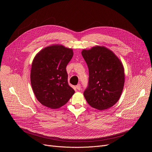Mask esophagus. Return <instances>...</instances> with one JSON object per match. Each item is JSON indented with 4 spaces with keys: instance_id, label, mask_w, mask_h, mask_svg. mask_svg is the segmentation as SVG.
Segmentation results:
<instances>
[{
    "instance_id": "1",
    "label": "esophagus",
    "mask_w": 152,
    "mask_h": 152,
    "mask_svg": "<svg viewBox=\"0 0 152 152\" xmlns=\"http://www.w3.org/2000/svg\"><path fill=\"white\" fill-rule=\"evenodd\" d=\"M76 88L77 90H80L81 89V86H80V84H77L76 85Z\"/></svg>"
}]
</instances>
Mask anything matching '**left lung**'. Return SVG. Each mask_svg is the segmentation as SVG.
<instances>
[{
  "label": "left lung",
  "instance_id": "1",
  "mask_svg": "<svg viewBox=\"0 0 152 152\" xmlns=\"http://www.w3.org/2000/svg\"><path fill=\"white\" fill-rule=\"evenodd\" d=\"M82 55L89 70V80L83 96L97 110L108 109L119 100L124 83L121 62L110 49L96 46L83 50Z\"/></svg>",
  "mask_w": 152,
  "mask_h": 152
}]
</instances>
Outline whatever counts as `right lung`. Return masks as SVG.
Masks as SVG:
<instances>
[{
    "label": "right lung",
    "instance_id": "right-lung-1",
    "mask_svg": "<svg viewBox=\"0 0 152 152\" xmlns=\"http://www.w3.org/2000/svg\"><path fill=\"white\" fill-rule=\"evenodd\" d=\"M73 56L72 49L62 45L45 48L35 56L31 83L37 99L51 109L68 102L75 90L68 83L66 67Z\"/></svg>",
    "mask_w": 152,
    "mask_h": 152
}]
</instances>
